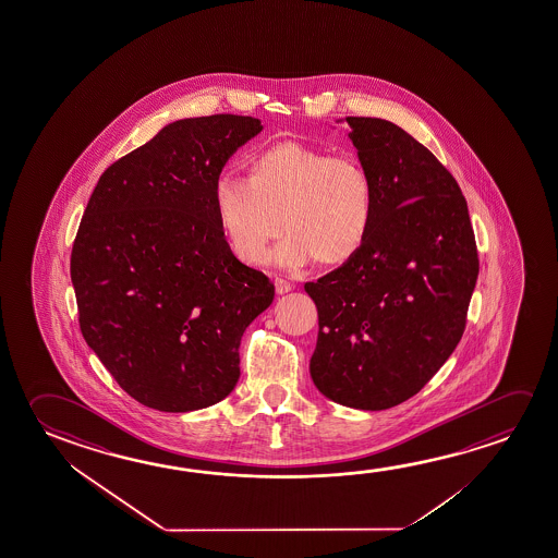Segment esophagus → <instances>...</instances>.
Here are the masks:
<instances>
[{"label":"esophagus","mask_w":558,"mask_h":558,"mask_svg":"<svg viewBox=\"0 0 558 558\" xmlns=\"http://www.w3.org/2000/svg\"><path fill=\"white\" fill-rule=\"evenodd\" d=\"M275 288L276 293H280V295H282V293L292 292L293 290L292 283L288 282V280H283V278H276Z\"/></svg>","instance_id":"obj_1"}]
</instances>
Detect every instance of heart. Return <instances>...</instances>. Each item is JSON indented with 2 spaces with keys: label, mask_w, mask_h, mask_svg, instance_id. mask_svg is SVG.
<instances>
[{
  "label": "heart",
  "mask_w": 558,
  "mask_h": 558,
  "mask_svg": "<svg viewBox=\"0 0 558 558\" xmlns=\"http://www.w3.org/2000/svg\"><path fill=\"white\" fill-rule=\"evenodd\" d=\"M215 205L235 257L263 265L283 228L275 263L295 270L315 258L340 265L360 251L375 215V189L355 156L282 141L251 158V178L220 173Z\"/></svg>",
  "instance_id": "heart-1"
}]
</instances>
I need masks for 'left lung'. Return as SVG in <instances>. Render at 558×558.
Returning <instances> with one entry per match:
<instances>
[{
	"label": "left lung",
	"mask_w": 558,
	"mask_h": 558,
	"mask_svg": "<svg viewBox=\"0 0 558 558\" xmlns=\"http://www.w3.org/2000/svg\"><path fill=\"white\" fill-rule=\"evenodd\" d=\"M345 121L375 215L350 260L305 283L318 311L310 371L328 400L378 412L417 395L454 352L480 258L462 189L429 148L392 121Z\"/></svg>",
	"instance_id": "8db88e82"
}]
</instances>
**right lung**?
Wrapping results in <instances>:
<instances>
[{"instance_id":"right-lung-1","label":"right lung","mask_w":558,"mask_h":558,"mask_svg":"<svg viewBox=\"0 0 558 558\" xmlns=\"http://www.w3.org/2000/svg\"><path fill=\"white\" fill-rule=\"evenodd\" d=\"M260 131L232 113L173 121L113 162L86 205L71 253L81 332L146 408L195 412L230 395L241 336L275 300L215 205L228 158Z\"/></svg>"}]
</instances>
